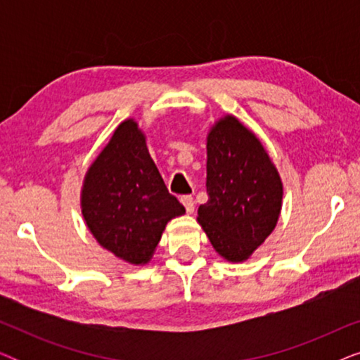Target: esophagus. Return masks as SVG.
I'll use <instances>...</instances> for the list:
<instances>
[{
    "label": "esophagus",
    "mask_w": 360,
    "mask_h": 360,
    "mask_svg": "<svg viewBox=\"0 0 360 360\" xmlns=\"http://www.w3.org/2000/svg\"><path fill=\"white\" fill-rule=\"evenodd\" d=\"M180 201H181V203H184L186 213H188V214L193 213V211H195V200H193V196L184 195V196H181V198H180Z\"/></svg>",
    "instance_id": "1"
}]
</instances>
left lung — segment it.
Segmentation results:
<instances>
[{"label":"left lung","mask_w":360,"mask_h":360,"mask_svg":"<svg viewBox=\"0 0 360 360\" xmlns=\"http://www.w3.org/2000/svg\"><path fill=\"white\" fill-rule=\"evenodd\" d=\"M206 155L208 201L200 205L198 223L216 252L243 262L275 229L282 180L262 142L234 116L211 127Z\"/></svg>","instance_id":"1"}]
</instances>
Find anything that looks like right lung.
<instances>
[{
	"mask_svg": "<svg viewBox=\"0 0 360 360\" xmlns=\"http://www.w3.org/2000/svg\"><path fill=\"white\" fill-rule=\"evenodd\" d=\"M82 213L103 248L129 264H147L167 223L185 213L169 193L134 120L116 127L85 175Z\"/></svg>",
	"mask_w": 360,
	"mask_h": 360,
	"instance_id": "obj_1",
	"label": "right lung"
}]
</instances>
